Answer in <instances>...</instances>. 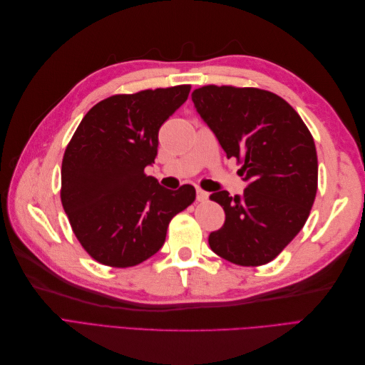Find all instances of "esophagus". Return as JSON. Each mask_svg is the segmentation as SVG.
Segmentation results:
<instances>
[{
    "instance_id": "1",
    "label": "esophagus",
    "mask_w": 365,
    "mask_h": 365,
    "mask_svg": "<svg viewBox=\"0 0 365 365\" xmlns=\"http://www.w3.org/2000/svg\"><path fill=\"white\" fill-rule=\"evenodd\" d=\"M207 200H208V193L204 192V190H201V189H197V190H196V201H197V202H205Z\"/></svg>"
}]
</instances>
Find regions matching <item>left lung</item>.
<instances>
[{
    "label": "left lung",
    "instance_id": "obj_1",
    "mask_svg": "<svg viewBox=\"0 0 365 365\" xmlns=\"http://www.w3.org/2000/svg\"><path fill=\"white\" fill-rule=\"evenodd\" d=\"M192 101L248 182L235 197L227 190L210 195L225 212L224 227L208 236L210 248L240 267H260L279 256L311 213L318 187L312 134L288 102L260 88L205 85Z\"/></svg>",
    "mask_w": 365,
    "mask_h": 365
}]
</instances>
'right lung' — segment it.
<instances>
[{
	"label": "right lung",
	"mask_w": 365,
	"mask_h": 365,
	"mask_svg": "<svg viewBox=\"0 0 365 365\" xmlns=\"http://www.w3.org/2000/svg\"><path fill=\"white\" fill-rule=\"evenodd\" d=\"M190 85L115 94L94 105L63 153L61 201L83 250L98 263L129 268L164 244L172 217L196 197L168 190L145 173L158 130L189 97Z\"/></svg>",
	"instance_id": "add662e5"
}]
</instances>
